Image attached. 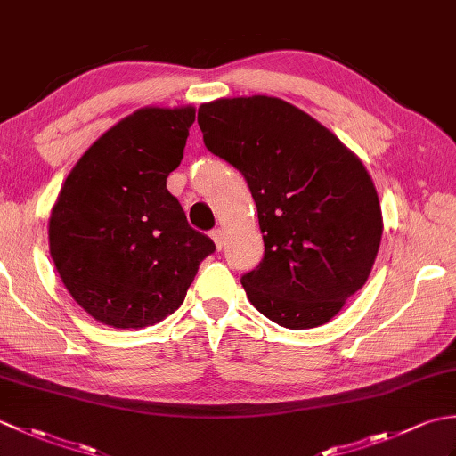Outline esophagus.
<instances>
[{
  "instance_id": "esophagus-1",
  "label": "esophagus",
  "mask_w": 456,
  "mask_h": 456,
  "mask_svg": "<svg viewBox=\"0 0 456 456\" xmlns=\"http://www.w3.org/2000/svg\"><path fill=\"white\" fill-rule=\"evenodd\" d=\"M209 237L213 239V243H216V247L221 250V247H223V231L221 229H213L211 233H209Z\"/></svg>"
}]
</instances>
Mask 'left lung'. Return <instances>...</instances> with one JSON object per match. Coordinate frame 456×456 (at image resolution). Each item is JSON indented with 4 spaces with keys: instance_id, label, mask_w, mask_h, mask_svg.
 I'll use <instances>...</instances> for the list:
<instances>
[{
    "instance_id": "left-lung-1",
    "label": "left lung",
    "mask_w": 456,
    "mask_h": 456,
    "mask_svg": "<svg viewBox=\"0 0 456 456\" xmlns=\"http://www.w3.org/2000/svg\"><path fill=\"white\" fill-rule=\"evenodd\" d=\"M209 152L243 174L265 256L240 276L260 314L288 329L327 323L364 286L382 211L362 162L292 103L268 95L203 103Z\"/></svg>"
}]
</instances>
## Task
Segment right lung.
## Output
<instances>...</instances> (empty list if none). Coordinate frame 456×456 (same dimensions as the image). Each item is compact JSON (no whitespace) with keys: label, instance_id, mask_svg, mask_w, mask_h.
<instances>
[{"label":"right lung","instance_id":"obj_1","mask_svg":"<svg viewBox=\"0 0 456 456\" xmlns=\"http://www.w3.org/2000/svg\"><path fill=\"white\" fill-rule=\"evenodd\" d=\"M193 108H142L95 141L68 174L48 221L70 296L118 329L159 323L182 305L213 240L188 225L167 178L183 157Z\"/></svg>","mask_w":456,"mask_h":456}]
</instances>
